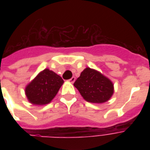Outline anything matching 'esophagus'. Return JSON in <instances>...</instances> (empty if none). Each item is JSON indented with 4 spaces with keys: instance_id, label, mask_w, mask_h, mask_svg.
I'll return each instance as SVG.
<instances>
[{
    "instance_id": "1",
    "label": "esophagus",
    "mask_w": 150,
    "mask_h": 150,
    "mask_svg": "<svg viewBox=\"0 0 150 150\" xmlns=\"http://www.w3.org/2000/svg\"><path fill=\"white\" fill-rule=\"evenodd\" d=\"M75 81V77H72L71 79H70L68 80V82H71V83H74Z\"/></svg>"
}]
</instances>
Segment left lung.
<instances>
[{
    "instance_id": "left-lung-1",
    "label": "left lung",
    "mask_w": 150,
    "mask_h": 150,
    "mask_svg": "<svg viewBox=\"0 0 150 150\" xmlns=\"http://www.w3.org/2000/svg\"><path fill=\"white\" fill-rule=\"evenodd\" d=\"M87 102L103 103L111 98L114 92L111 80L93 68H86L74 83Z\"/></svg>"
}]
</instances>
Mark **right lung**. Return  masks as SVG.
I'll return each instance as SVG.
<instances>
[{
  "label": "right lung",
  "instance_id": "1",
  "mask_svg": "<svg viewBox=\"0 0 150 150\" xmlns=\"http://www.w3.org/2000/svg\"><path fill=\"white\" fill-rule=\"evenodd\" d=\"M63 83L64 80L60 75L46 68L27 85L25 93L30 103L43 106L51 102Z\"/></svg>",
  "mask_w": 150,
  "mask_h": 150
}]
</instances>
